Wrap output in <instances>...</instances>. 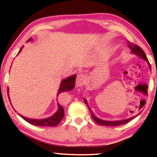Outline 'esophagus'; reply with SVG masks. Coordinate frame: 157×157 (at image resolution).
<instances>
[{
	"label": "esophagus",
	"mask_w": 157,
	"mask_h": 157,
	"mask_svg": "<svg viewBox=\"0 0 157 157\" xmlns=\"http://www.w3.org/2000/svg\"><path fill=\"white\" fill-rule=\"evenodd\" d=\"M86 76L83 74H78L76 77V84L77 87H81L86 82Z\"/></svg>",
	"instance_id": "obj_1"
}]
</instances>
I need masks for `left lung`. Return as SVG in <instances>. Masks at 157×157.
Masks as SVG:
<instances>
[{
	"instance_id": "left-lung-1",
	"label": "left lung",
	"mask_w": 157,
	"mask_h": 157,
	"mask_svg": "<svg viewBox=\"0 0 157 157\" xmlns=\"http://www.w3.org/2000/svg\"><path fill=\"white\" fill-rule=\"evenodd\" d=\"M128 48H130V50H131V51H132V53H134V54L136 55L137 56L140 57L141 59H142L144 60V61H147V63H148V65H149V66L150 70H151V65H150L149 62V61H148V59H147V56H146L145 53L144 52V51L142 50V49H141L139 46H136V45L131 44V43L128 42ZM83 100H84L85 104L87 105L88 108H89L90 112H91V117H92V118H93V119L94 120V121H95L96 123H97L98 124H99V125L108 126H115L121 125V124H126V123H127V122L131 121V120H132L133 119H134L135 117H136L137 116H139L141 113V112H139L138 114L135 115L133 117L128 118V119H126L117 120V121H106V120L101 119H99V118H98L97 117H96V116L94 114L93 111H91V108H90V107L89 106V105H88V102H87L86 99V98H83Z\"/></svg>"
}]
</instances>
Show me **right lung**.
Segmentation results:
<instances>
[{"instance_id": "1", "label": "right lung", "mask_w": 157, "mask_h": 157, "mask_svg": "<svg viewBox=\"0 0 157 157\" xmlns=\"http://www.w3.org/2000/svg\"><path fill=\"white\" fill-rule=\"evenodd\" d=\"M32 40H33L32 39V38H30L28 40V42L31 41ZM23 48V46L21 47V48L20 49V51H19L18 54H19L21 51H22ZM76 78V75L74 74L73 75V76H71L69 77H68V78L62 80V81L61 82V84H60L59 91H58L57 96H56L57 97L59 96L60 94L62 93V92L71 91V90L74 89L75 86ZM8 96H9V94H8ZM9 101H10V98H9ZM58 107H59V109H58V111L54 113V114H53L51 117L48 118H46V119H29V118L25 117L21 114L19 115H20L21 117H22L23 119L25 120L27 122H29V123H30L31 124H33V125L40 126H55L58 125V124L61 122L64 116V109H63V107L59 104V103H58Z\"/></svg>"}]
</instances>
